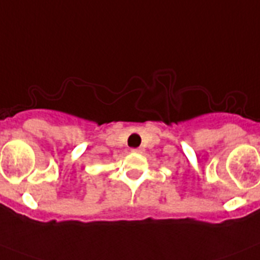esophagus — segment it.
Returning a JSON list of instances; mask_svg holds the SVG:
<instances>
[{
  "instance_id": "34e87169",
  "label": "esophagus",
  "mask_w": 260,
  "mask_h": 260,
  "mask_svg": "<svg viewBox=\"0 0 260 260\" xmlns=\"http://www.w3.org/2000/svg\"><path fill=\"white\" fill-rule=\"evenodd\" d=\"M131 152H132V153H141V149H140V148L132 149V150H131Z\"/></svg>"
}]
</instances>
